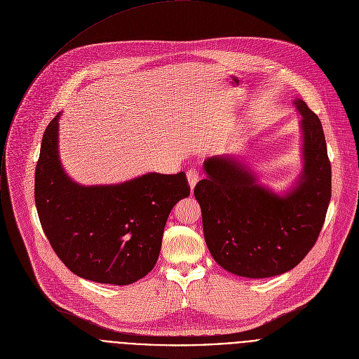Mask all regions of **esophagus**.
<instances>
[{
    "mask_svg": "<svg viewBox=\"0 0 359 359\" xmlns=\"http://www.w3.org/2000/svg\"><path fill=\"white\" fill-rule=\"evenodd\" d=\"M186 175H187L189 184H190V187H191V190H193V189H194V186H196V184H197V182H198V177H200V176H198V172H197V169H193V168H191V169H189V170H187V173H186Z\"/></svg>",
    "mask_w": 359,
    "mask_h": 359,
    "instance_id": "34e87169",
    "label": "esophagus"
}]
</instances>
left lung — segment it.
<instances>
[{
    "label": "left lung",
    "instance_id": "8db88e82",
    "mask_svg": "<svg viewBox=\"0 0 359 359\" xmlns=\"http://www.w3.org/2000/svg\"><path fill=\"white\" fill-rule=\"evenodd\" d=\"M305 168L298 186L281 197L257 184L235 158H210L194 187L205 243L232 274L269 278L297 267L315 246L332 197V165L319 117L298 99Z\"/></svg>",
    "mask_w": 359,
    "mask_h": 359
}]
</instances>
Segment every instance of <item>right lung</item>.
Here are the masks:
<instances>
[{"mask_svg":"<svg viewBox=\"0 0 359 359\" xmlns=\"http://www.w3.org/2000/svg\"><path fill=\"white\" fill-rule=\"evenodd\" d=\"M58 117L44 131L34 172V203L44 235L75 276L133 284L154 269L168 217L190 194L186 175L147 173L114 186H79L58 159Z\"/></svg>","mask_w":359,"mask_h":359,"instance_id":"1","label":"right lung"}]
</instances>
